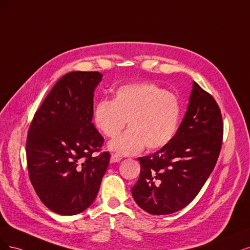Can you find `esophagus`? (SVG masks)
Returning a JSON list of instances; mask_svg holds the SVG:
<instances>
[{
	"label": "esophagus",
	"instance_id": "34e87169",
	"mask_svg": "<svg viewBox=\"0 0 250 250\" xmlns=\"http://www.w3.org/2000/svg\"><path fill=\"white\" fill-rule=\"evenodd\" d=\"M123 157L118 155V154H112L111 155V159H110V162L111 163H117V162H120L122 161Z\"/></svg>",
	"mask_w": 250,
	"mask_h": 250
}]
</instances>
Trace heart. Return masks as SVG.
<instances>
[{
    "mask_svg": "<svg viewBox=\"0 0 250 250\" xmlns=\"http://www.w3.org/2000/svg\"><path fill=\"white\" fill-rule=\"evenodd\" d=\"M180 117L178 96L150 83L120 86L113 100H101L93 109L96 128L108 138L118 136L127 122L130 128L109 144L122 155L165 146L178 131Z\"/></svg>",
    "mask_w": 250,
    "mask_h": 250,
    "instance_id": "obj_1",
    "label": "heart"
}]
</instances>
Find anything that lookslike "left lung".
<instances>
[{"label": "left lung", "instance_id": "1", "mask_svg": "<svg viewBox=\"0 0 250 250\" xmlns=\"http://www.w3.org/2000/svg\"><path fill=\"white\" fill-rule=\"evenodd\" d=\"M223 124L213 96L193 82L187 111L172 140L138 158L132 195L151 215L178 212L195 198L212 173L222 146Z\"/></svg>", "mask_w": 250, "mask_h": 250}]
</instances>
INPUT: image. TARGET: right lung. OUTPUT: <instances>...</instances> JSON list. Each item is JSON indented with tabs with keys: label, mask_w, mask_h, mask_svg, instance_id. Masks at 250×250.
<instances>
[{
	"label": "right lung",
	"mask_w": 250,
	"mask_h": 250,
	"mask_svg": "<svg viewBox=\"0 0 250 250\" xmlns=\"http://www.w3.org/2000/svg\"><path fill=\"white\" fill-rule=\"evenodd\" d=\"M99 71H71L54 85L30 125L26 154L40 200L60 215H76L98 195L110 154L92 124Z\"/></svg>",
	"instance_id": "obj_1"
}]
</instances>
